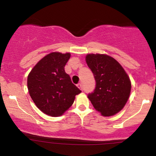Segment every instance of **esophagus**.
<instances>
[{"mask_svg": "<svg viewBox=\"0 0 156 156\" xmlns=\"http://www.w3.org/2000/svg\"><path fill=\"white\" fill-rule=\"evenodd\" d=\"M77 87L80 88V90H82V83H78L77 84Z\"/></svg>", "mask_w": 156, "mask_h": 156, "instance_id": "obj_1", "label": "esophagus"}]
</instances>
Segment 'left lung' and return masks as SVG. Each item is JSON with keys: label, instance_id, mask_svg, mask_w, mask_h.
<instances>
[{"label": "left lung", "instance_id": "8db88e82", "mask_svg": "<svg viewBox=\"0 0 156 156\" xmlns=\"http://www.w3.org/2000/svg\"><path fill=\"white\" fill-rule=\"evenodd\" d=\"M85 60L96 82L93 93L87 96L89 100L103 116L115 115L122 110L129 98L131 83L129 75L107 55L87 54Z\"/></svg>", "mask_w": 156, "mask_h": 156}]
</instances>
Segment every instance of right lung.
Returning a JSON list of instances; mask_svg holds the SVG:
<instances>
[{
  "instance_id": "obj_1",
  "label": "right lung",
  "mask_w": 156,
  "mask_h": 156,
  "mask_svg": "<svg viewBox=\"0 0 156 156\" xmlns=\"http://www.w3.org/2000/svg\"><path fill=\"white\" fill-rule=\"evenodd\" d=\"M70 53L51 52L33 68L27 76V89L36 106L44 114L59 117L71 107L81 90L65 72Z\"/></svg>"
}]
</instances>
